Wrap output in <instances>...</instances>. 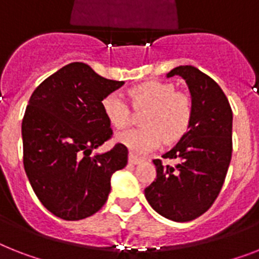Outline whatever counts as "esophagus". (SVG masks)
I'll use <instances>...</instances> for the list:
<instances>
[{
  "label": "esophagus",
  "mask_w": 259,
  "mask_h": 259,
  "mask_svg": "<svg viewBox=\"0 0 259 259\" xmlns=\"http://www.w3.org/2000/svg\"><path fill=\"white\" fill-rule=\"evenodd\" d=\"M141 162H144V159L138 157V155L133 154V153H129V163H132V165H138Z\"/></svg>",
  "instance_id": "1"
}]
</instances>
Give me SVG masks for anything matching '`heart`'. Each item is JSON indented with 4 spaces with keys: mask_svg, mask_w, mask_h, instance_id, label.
Instances as JSON below:
<instances>
[{
    "mask_svg": "<svg viewBox=\"0 0 259 259\" xmlns=\"http://www.w3.org/2000/svg\"><path fill=\"white\" fill-rule=\"evenodd\" d=\"M137 109H146L141 118L145 126L115 137L118 144L134 153H148L163 140L173 142L184 136L191 119V101L188 96L176 93L173 83L149 81L129 92ZM102 110L114 129L122 130L130 123L129 106L122 96L110 93L102 100Z\"/></svg>",
    "mask_w": 259,
    "mask_h": 259,
    "instance_id": "obj_1",
    "label": "heart"
}]
</instances>
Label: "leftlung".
I'll use <instances>...</instances> for the list:
<instances>
[{
    "instance_id": "left-lung-1",
    "label": "left lung",
    "mask_w": 259,
    "mask_h": 259,
    "mask_svg": "<svg viewBox=\"0 0 259 259\" xmlns=\"http://www.w3.org/2000/svg\"><path fill=\"white\" fill-rule=\"evenodd\" d=\"M174 75L189 88L191 119L188 132L162 155L176 165L153 161L157 178L145 197L162 217L188 222L213 205L224 185L232 159L233 111L220 85L197 68L177 66L166 77Z\"/></svg>"
}]
</instances>
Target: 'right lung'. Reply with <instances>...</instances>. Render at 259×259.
Returning a JSON list of instances; mask_svg holds the SVG:
<instances>
[{
	"instance_id": "obj_1",
	"label": "right lung",
	"mask_w": 259,
	"mask_h": 259,
	"mask_svg": "<svg viewBox=\"0 0 259 259\" xmlns=\"http://www.w3.org/2000/svg\"><path fill=\"white\" fill-rule=\"evenodd\" d=\"M123 83L71 62L31 94L22 119L25 173L56 217L78 221L97 213L108 199L111 176L127 163L121 144L93 154L113 133L102 100Z\"/></svg>"
}]
</instances>
